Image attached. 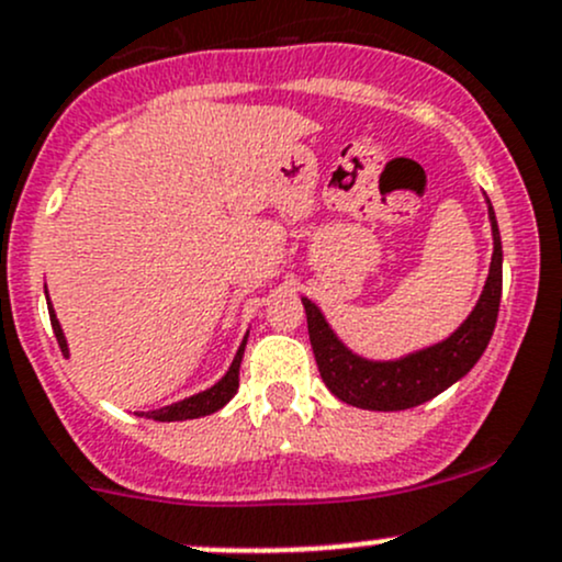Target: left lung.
Returning a JSON list of instances; mask_svg holds the SVG:
<instances>
[{"label": "left lung", "instance_id": "1", "mask_svg": "<svg viewBox=\"0 0 562 562\" xmlns=\"http://www.w3.org/2000/svg\"><path fill=\"white\" fill-rule=\"evenodd\" d=\"M487 217L490 232H493V258H490V274L482 288V296L471 315L447 339L436 341V345L393 360L363 358L334 334L315 301L301 299L317 369L336 398L371 412L412 409V406H420L434 395L445 393L474 369L495 330L501 282H504V250H501L498 221H495L490 199Z\"/></svg>", "mask_w": 562, "mask_h": 562}]
</instances>
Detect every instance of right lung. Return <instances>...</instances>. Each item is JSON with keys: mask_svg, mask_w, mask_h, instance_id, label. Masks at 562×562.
I'll list each match as a JSON object with an SVG mask.
<instances>
[{"mask_svg": "<svg viewBox=\"0 0 562 562\" xmlns=\"http://www.w3.org/2000/svg\"><path fill=\"white\" fill-rule=\"evenodd\" d=\"M47 312H50V326H53V334H56L58 347H61L64 356H69L67 336H64L61 323H58L56 312H53L50 299H47ZM245 345H247V334H245V339H241L239 350H236L228 371L212 387H206L196 395H188V398L177 401V404L161 406V409H153V412H137V415H145V417H150V420H158V423H175V420H196V417L212 415V412L223 409V406L234 398L236 390H239V363H241V356H245Z\"/></svg>", "mask_w": 562, "mask_h": 562, "instance_id": "obj_1", "label": "right lung"}]
</instances>
